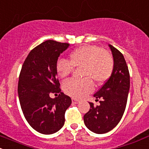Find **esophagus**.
Wrapping results in <instances>:
<instances>
[{
	"label": "esophagus",
	"mask_w": 149,
	"mask_h": 149,
	"mask_svg": "<svg viewBox=\"0 0 149 149\" xmlns=\"http://www.w3.org/2000/svg\"><path fill=\"white\" fill-rule=\"evenodd\" d=\"M72 102H74V103H75V104H77V103H79V101L78 100L74 99V98H72Z\"/></svg>",
	"instance_id": "esophagus-1"
}]
</instances>
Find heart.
<instances>
[{
    "mask_svg": "<svg viewBox=\"0 0 149 149\" xmlns=\"http://www.w3.org/2000/svg\"><path fill=\"white\" fill-rule=\"evenodd\" d=\"M74 67H82V79H70L66 81L63 89L69 95L82 98L93 91V84L105 83L110 78L114 68V60L110 52L95 45H85L70 54V61L59 59L56 70L62 78L72 73Z\"/></svg>",
    "mask_w": 149,
    "mask_h": 149,
    "instance_id": "1",
    "label": "heart"
}]
</instances>
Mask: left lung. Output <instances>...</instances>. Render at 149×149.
<instances>
[{
  "label": "left lung",
  "instance_id": "1",
  "mask_svg": "<svg viewBox=\"0 0 149 149\" xmlns=\"http://www.w3.org/2000/svg\"><path fill=\"white\" fill-rule=\"evenodd\" d=\"M114 68L110 78L94 95L100 105L89 102L90 110L84 116L86 127L97 134L108 133L118 124L125 110L130 89V74L123 55L109 44Z\"/></svg>",
  "mask_w": 149,
  "mask_h": 149
}]
</instances>
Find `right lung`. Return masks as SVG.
I'll return each instance as SVG.
<instances>
[{
	"label": "right lung",
	"instance_id": "add662e5",
	"mask_svg": "<svg viewBox=\"0 0 149 149\" xmlns=\"http://www.w3.org/2000/svg\"><path fill=\"white\" fill-rule=\"evenodd\" d=\"M67 43L47 40L30 52L26 58L18 85L20 104L29 125L42 134H52L64 124V114L72 100L61 92L56 64ZM51 93L58 97H50Z\"/></svg>",
	"mask_w": 149,
	"mask_h": 149
}]
</instances>
